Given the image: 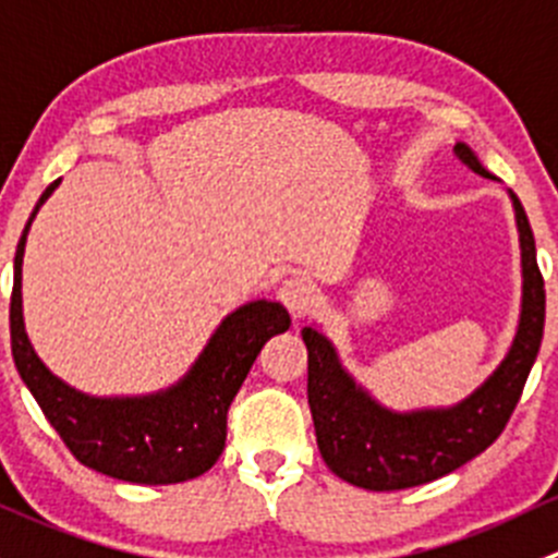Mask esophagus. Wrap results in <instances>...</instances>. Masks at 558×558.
Masks as SVG:
<instances>
[{"label": "esophagus", "instance_id": "34e87169", "mask_svg": "<svg viewBox=\"0 0 558 558\" xmlns=\"http://www.w3.org/2000/svg\"><path fill=\"white\" fill-rule=\"evenodd\" d=\"M278 300L283 302L291 316H302L313 302V286L305 278H286L278 289Z\"/></svg>", "mask_w": 558, "mask_h": 558}]
</instances>
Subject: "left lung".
<instances>
[{"mask_svg": "<svg viewBox=\"0 0 558 558\" xmlns=\"http://www.w3.org/2000/svg\"><path fill=\"white\" fill-rule=\"evenodd\" d=\"M452 153L480 177L496 180L469 144ZM521 247V313L512 343L490 376L452 405L395 411L373 398L340 362L318 324L302 327L307 345V403L324 463L345 483L365 490H403L456 472L488 450L505 430L537 360L545 327V289L537 269L532 226L512 191Z\"/></svg>", "mask_w": 558, "mask_h": 558, "instance_id": "obj_1", "label": "left lung"}]
</instances>
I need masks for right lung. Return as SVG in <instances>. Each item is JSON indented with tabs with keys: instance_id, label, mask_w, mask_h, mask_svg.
Segmentation results:
<instances>
[{
	"instance_id": "1",
	"label": "right lung",
	"mask_w": 558,
	"mask_h": 558,
	"mask_svg": "<svg viewBox=\"0 0 558 558\" xmlns=\"http://www.w3.org/2000/svg\"><path fill=\"white\" fill-rule=\"evenodd\" d=\"M57 187L59 180L43 191L15 247L10 296L15 367L48 423L84 466L135 485H171L202 477L218 463L226 447L231 400L240 392L262 345L291 327L289 311L269 300L240 305L220 318L185 376L158 392L89 395L70 387L37 356L24 327L21 296L26 234Z\"/></svg>"
}]
</instances>
